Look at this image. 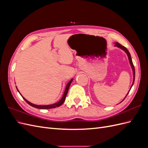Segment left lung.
Here are the masks:
<instances>
[{
    "instance_id": "obj_1",
    "label": "left lung",
    "mask_w": 148,
    "mask_h": 148,
    "mask_svg": "<svg viewBox=\"0 0 148 148\" xmlns=\"http://www.w3.org/2000/svg\"><path fill=\"white\" fill-rule=\"evenodd\" d=\"M115 46L117 47H119V48H120V49H122L123 51H124L125 52H126V53L127 54V56H128V60H129V62H130V65H131V66H132V70H133V83H132V86H131L130 89V90H129V91H130V89H131L132 86L133 85V84H134V82H135V67H134V65H133V62H132V57H131V56H130V53L129 51H128V49H127L126 47L123 46L122 45H121V44H119V42H115ZM129 91H128V92H129ZM128 92L127 93V95H126V96L125 97V98L127 97V96L128 95ZM125 98L123 99V100L125 99Z\"/></svg>"
}]
</instances>
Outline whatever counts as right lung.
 Wrapping results in <instances>:
<instances>
[{"label": "right lung", "mask_w": 148, "mask_h": 148, "mask_svg": "<svg viewBox=\"0 0 148 148\" xmlns=\"http://www.w3.org/2000/svg\"><path fill=\"white\" fill-rule=\"evenodd\" d=\"M72 81H73V78L71 79L70 81L68 83H67L66 86V88H65V89L64 93V95H63V96H62V99H61L59 102H57L55 103V104H51V105H46V106L36 105V104H33V103H31V102H29L28 101L26 100V99H25V98H24L21 95V96H22V97L23 98V99H25V101L26 102H27L29 105H30L31 106H32V107H36V108H37V109H48L56 108V107L60 106L62 104H63L64 102L65 101V97H66V95H67V92H68L69 87H70V84H71V82H72ZM16 89H17V88H16ZM17 90H18V89H17ZM18 92H19V91H18Z\"/></svg>", "instance_id": "obj_1"}]
</instances>
